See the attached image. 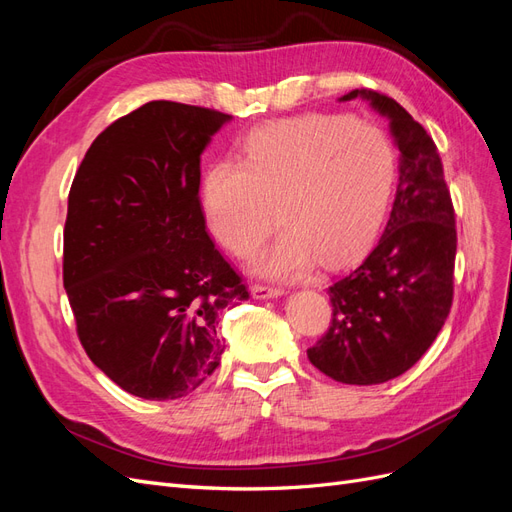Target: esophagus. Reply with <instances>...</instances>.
Segmentation results:
<instances>
[{
  "label": "esophagus",
  "mask_w": 512,
  "mask_h": 512,
  "mask_svg": "<svg viewBox=\"0 0 512 512\" xmlns=\"http://www.w3.org/2000/svg\"><path fill=\"white\" fill-rule=\"evenodd\" d=\"M282 294H284L282 288L262 286V284H254L252 286V297L254 299H277V297H282Z\"/></svg>",
  "instance_id": "esophagus-1"
}]
</instances>
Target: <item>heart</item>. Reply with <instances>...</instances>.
I'll list each match as a JSON object with an SVG mask.
<instances>
[{"label":"heart","mask_w":512,"mask_h":512,"mask_svg":"<svg viewBox=\"0 0 512 512\" xmlns=\"http://www.w3.org/2000/svg\"><path fill=\"white\" fill-rule=\"evenodd\" d=\"M395 181L397 153L378 126L312 113L247 132L239 162H211L198 194L211 235L235 256L252 254L280 218L284 230L252 269L297 280L318 258L344 265L378 239Z\"/></svg>","instance_id":"1"}]
</instances>
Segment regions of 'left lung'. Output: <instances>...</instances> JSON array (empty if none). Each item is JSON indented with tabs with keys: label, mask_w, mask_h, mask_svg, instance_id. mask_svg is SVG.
Returning <instances> with one entry per match:
<instances>
[{
	"label": "left lung",
	"mask_w": 512,
	"mask_h": 512,
	"mask_svg": "<svg viewBox=\"0 0 512 512\" xmlns=\"http://www.w3.org/2000/svg\"><path fill=\"white\" fill-rule=\"evenodd\" d=\"M361 98L389 119L399 149L391 218L359 267L329 286L331 327L307 359L344 384H382L408 371L438 337L453 303L455 211L436 143L404 106L371 89Z\"/></svg>",
	"instance_id": "1"
}]
</instances>
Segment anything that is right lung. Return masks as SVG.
I'll list each match as a JSON object with an SVG mask.
<instances>
[{
	"label": "right lung",
	"mask_w": 512,
	"mask_h": 512,
	"mask_svg": "<svg viewBox=\"0 0 512 512\" xmlns=\"http://www.w3.org/2000/svg\"><path fill=\"white\" fill-rule=\"evenodd\" d=\"M232 117L153 100L111 123L76 170L64 288L87 356L130 395L196 391L224 352L220 314L250 299L211 241L200 156Z\"/></svg>",
	"instance_id": "1"
}]
</instances>
